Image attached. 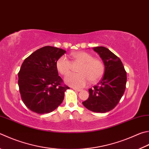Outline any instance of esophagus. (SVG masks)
<instances>
[{
    "mask_svg": "<svg viewBox=\"0 0 149 149\" xmlns=\"http://www.w3.org/2000/svg\"><path fill=\"white\" fill-rule=\"evenodd\" d=\"M73 89H74V91H77V92H80V91H81V89H79V88H75V87L73 88Z\"/></svg>",
    "mask_w": 149,
    "mask_h": 149,
    "instance_id": "34e87169",
    "label": "esophagus"
}]
</instances>
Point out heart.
Wrapping results in <instances>:
<instances>
[{
    "label": "heart",
    "instance_id": "heart-1",
    "mask_svg": "<svg viewBox=\"0 0 149 149\" xmlns=\"http://www.w3.org/2000/svg\"><path fill=\"white\" fill-rule=\"evenodd\" d=\"M72 57L74 61L81 64L78 68L79 74H71L65 77L64 81L68 85L75 88H82L90 81L92 83H94L101 79L104 72V65L101 60L93 58L91 54L84 51L73 53ZM56 66L62 75H66L71 72L72 64L66 56L63 55L56 61Z\"/></svg>",
    "mask_w": 149,
    "mask_h": 149
}]
</instances>
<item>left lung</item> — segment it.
<instances>
[{
	"label": "left lung",
	"instance_id": "obj_1",
	"mask_svg": "<svg viewBox=\"0 0 149 149\" xmlns=\"http://www.w3.org/2000/svg\"><path fill=\"white\" fill-rule=\"evenodd\" d=\"M105 66L104 75L98 85L88 90L89 97L83 104L86 109L96 113H106L119 102L124 93L126 72L120 59L107 48L93 47Z\"/></svg>",
	"mask_w": 149,
	"mask_h": 149
}]
</instances>
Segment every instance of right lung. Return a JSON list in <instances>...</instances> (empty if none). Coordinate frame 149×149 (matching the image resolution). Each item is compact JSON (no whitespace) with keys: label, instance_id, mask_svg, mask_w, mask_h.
Here are the masks:
<instances>
[{"label":"right lung","instance_id":"right-lung-1","mask_svg":"<svg viewBox=\"0 0 149 149\" xmlns=\"http://www.w3.org/2000/svg\"><path fill=\"white\" fill-rule=\"evenodd\" d=\"M65 53L60 48L45 46L23 63L18 73V85L21 99L32 111L49 113L63 102L64 92L70 87L62 85L56 63Z\"/></svg>","mask_w":149,"mask_h":149}]
</instances>
